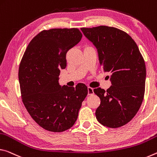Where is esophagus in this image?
Masks as SVG:
<instances>
[{"instance_id":"1","label":"esophagus","mask_w":157,"mask_h":157,"mask_svg":"<svg viewBox=\"0 0 157 157\" xmlns=\"http://www.w3.org/2000/svg\"><path fill=\"white\" fill-rule=\"evenodd\" d=\"M94 94L93 88H90V87H88V95H92V94Z\"/></svg>"}]
</instances>
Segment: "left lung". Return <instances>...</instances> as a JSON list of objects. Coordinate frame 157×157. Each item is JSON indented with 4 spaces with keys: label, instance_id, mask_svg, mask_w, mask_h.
Masks as SVG:
<instances>
[{
    "label": "left lung",
    "instance_id": "8db88e82",
    "mask_svg": "<svg viewBox=\"0 0 157 157\" xmlns=\"http://www.w3.org/2000/svg\"><path fill=\"white\" fill-rule=\"evenodd\" d=\"M81 30L97 48L103 71L110 74L111 86L106 91L94 89L101 100L97 120L109 128L122 127L137 113L145 94L146 67L139 48L127 33L115 28Z\"/></svg>",
    "mask_w": 157,
    "mask_h": 157
}]
</instances>
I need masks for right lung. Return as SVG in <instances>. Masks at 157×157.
I'll use <instances>...</instances> for the list:
<instances>
[{"instance_id": "add662e5", "label": "right lung", "mask_w": 157, "mask_h": 157, "mask_svg": "<svg viewBox=\"0 0 157 157\" xmlns=\"http://www.w3.org/2000/svg\"><path fill=\"white\" fill-rule=\"evenodd\" d=\"M77 28L43 30L30 41L21 61L19 81L22 101L33 119L53 132L69 129L78 118L88 94L83 83L61 86L59 75L67 66V52L80 42Z\"/></svg>"}]
</instances>
